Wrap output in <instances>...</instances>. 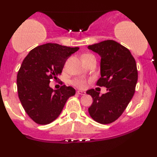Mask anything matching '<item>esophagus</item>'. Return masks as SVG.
<instances>
[{
	"label": "esophagus",
	"mask_w": 157,
	"mask_h": 157,
	"mask_svg": "<svg viewBox=\"0 0 157 157\" xmlns=\"http://www.w3.org/2000/svg\"><path fill=\"white\" fill-rule=\"evenodd\" d=\"M77 94H80V95H85L86 94V92H85V91H80V90H78V91H77Z\"/></svg>",
	"instance_id": "obj_1"
}]
</instances>
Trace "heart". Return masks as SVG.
Masks as SVG:
<instances>
[{
	"label": "heart",
	"instance_id": "heart-1",
	"mask_svg": "<svg viewBox=\"0 0 157 157\" xmlns=\"http://www.w3.org/2000/svg\"><path fill=\"white\" fill-rule=\"evenodd\" d=\"M89 56H91V55H86L83 56V57H89ZM73 85L77 88H80V89H84L86 86V80H82V79H76L73 81Z\"/></svg>",
	"mask_w": 157,
	"mask_h": 157
}]
</instances>
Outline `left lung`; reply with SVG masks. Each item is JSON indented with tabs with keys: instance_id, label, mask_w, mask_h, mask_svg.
<instances>
[{
	"instance_id": "1",
	"label": "left lung",
	"mask_w": 157,
	"mask_h": 157,
	"mask_svg": "<svg viewBox=\"0 0 157 157\" xmlns=\"http://www.w3.org/2000/svg\"><path fill=\"white\" fill-rule=\"evenodd\" d=\"M88 48L101 57V77L97 85L107 88L102 95L94 89L86 91L93 98L89 113L99 123H111L121 116L134 94L138 79L136 61L127 48L112 40L90 45Z\"/></svg>"
}]
</instances>
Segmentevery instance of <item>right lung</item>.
<instances>
[{
	"mask_svg": "<svg viewBox=\"0 0 157 157\" xmlns=\"http://www.w3.org/2000/svg\"><path fill=\"white\" fill-rule=\"evenodd\" d=\"M78 49L48 43L33 48L23 60L17 76V93L25 111L36 123L55 120L68 99L75 94L71 86L53 90L49 82L57 80L66 60Z\"/></svg>",
	"mask_w": 157,
	"mask_h": 157,
	"instance_id": "obj_1",
	"label": "right lung"
}]
</instances>
